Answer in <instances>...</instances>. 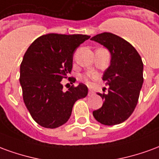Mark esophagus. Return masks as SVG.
Returning a JSON list of instances; mask_svg holds the SVG:
<instances>
[{
	"instance_id": "obj_1",
	"label": "esophagus",
	"mask_w": 159,
	"mask_h": 159,
	"mask_svg": "<svg viewBox=\"0 0 159 159\" xmlns=\"http://www.w3.org/2000/svg\"><path fill=\"white\" fill-rule=\"evenodd\" d=\"M93 93H94V92H93V90H92V89L89 90V96H90V95H93Z\"/></svg>"
}]
</instances>
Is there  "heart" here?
Wrapping results in <instances>:
<instances>
[{"label": "heart", "mask_w": 159, "mask_h": 159, "mask_svg": "<svg viewBox=\"0 0 159 159\" xmlns=\"http://www.w3.org/2000/svg\"><path fill=\"white\" fill-rule=\"evenodd\" d=\"M95 77V76H93V75H91V74H87V75H83L82 76V79L87 83H90V80L93 79Z\"/></svg>", "instance_id": "b5f03b06"}]
</instances>
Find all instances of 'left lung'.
Instances as JSON below:
<instances>
[{"instance_id": "left-lung-1", "label": "left lung", "mask_w": 159, "mask_h": 159, "mask_svg": "<svg viewBox=\"0 0 159 159\" xmlns=\"http://www.w3.org/2000/svg\"><path fill=\"white\" fill-rule=\"evenodd\" d=\"M111 52V65L103 79L109 86L107 93H98L104 100L94 118L104 125L123 123L133 113L143 84V63L136 49L120 36L104 32L91 38Z\"/></svg>"}]
</instances>
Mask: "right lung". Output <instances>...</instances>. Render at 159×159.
<instances>
[{"instance_id": "right-lung-1", "label": "right lung", "mask_w": 159, "mask_h": 159, "mask_svg": "<svg viewBox=\"0 0 159 159\" xmlns=\"http://www.w3.org/2000/svg\"><path fill=\"white\" fill-rule=\"evenodd\" d=\"M87 35L47 34L35 40L20 65L23 100L31 117L41 126L55 129L69 120L76 100L85 98L88 87L79 83L63 91L61 81L72 69L73 54L89 39ZM68 79L75 83L74 77Z\"/></svg>"}]
</instances>
